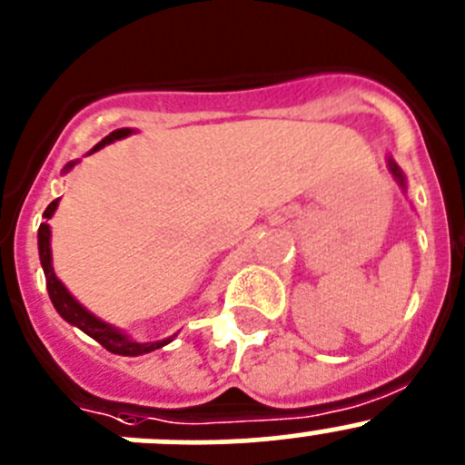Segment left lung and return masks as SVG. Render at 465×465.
<instances>
[{
    "mask_svg": "<svg viewBox=\"0 0 465 465\" xmlns=\"http://www.w3.org/2000/svg\"><path fill=\"white\" fill-rule=\"evenodd\" d=\"M386 161H389V170H391V174H393V177H395V182H398L400 188H402V191L407 193V179H404L402 170L398 168V163H395V161L391 159V156H386Z\"/></svg>",
    "mask_w": 465,
    "mask_h": 465,
    "instance_id": "8db88e82",
    "label": "left lung"
}]
</instances>
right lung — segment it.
Here are the masks:
<instances>
[{"label":"right lung","mask_w":465,"mask_h":465,"mask_svg":"<svg viewBox=\"0 0 465 465\" xmlns=\"http://www.w3.org/2000/svg\"><path fill=\"white\" fill-rule=\"evenodd\" d=\"M132 134H134V129H129V127L115 129V132L108 134L106 138H102V141H99L97 145H94L93 150L88 152V154L102 150L104 145H111V143H115V141H123V138L132 136ZM76 163H79V159L70 161V163L63 168V174L70 173V170L74 168ZM56 206H58V200H54L52 204L45 209L43 218H52L54 211H56ZM38 254H40V265H43L45 279H47V292H49V300H52L54 309L58 311V315H61L65 322L74 324V327H79L81 331L88 333V336L94 338L99 345L106 347L108 352L123 354V357H141V354L154 352V350H159V347L168 345V342H173V338L177 336V333H174V336L163 338V341H150V342L134 341V338L129 336V333H124L123 329L104 322L102 318H97L94 313H90V311L85 309L81 302H76L74 295H72V292L67 291L65 286H63V282L56 277V272H54V265H52V229H49L47 223L40 224V229H38Z\"/></svg>","instance_id":"add662e5"}]
</instances>
